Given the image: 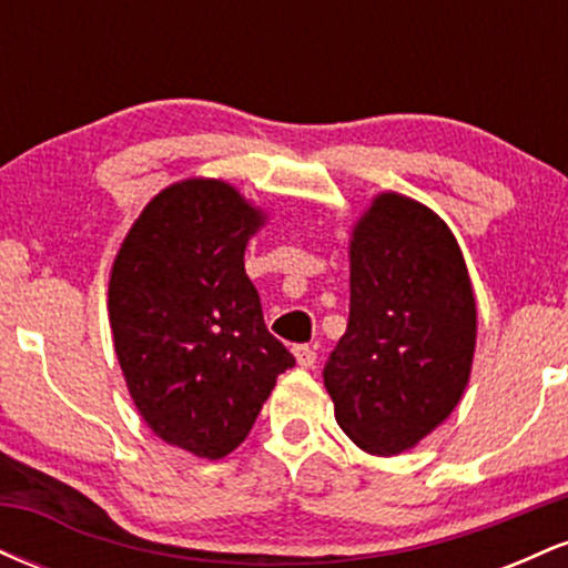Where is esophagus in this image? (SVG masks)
I'll return each mask as SVG.
<instances>
[{"label":"esophagus","instance_id":"obj_1","mask_svg":"<svg viewBox=\"0 0 568 568\" xmlns=\"http://www.w3.org/2000/svg\"><path fill=\"white\" fill-rule=\"evenodd\" d=\"M293 355H296V363L302 368H315L317 363V352L312 347H306V344H298L296 349H293Z\"/></svg>","mask_w":568,"mask_h":568}]
</instances>
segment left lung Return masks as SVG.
Wrapping results in <instances>:
<instances>
[{"mask_svg":"<svg viewBox=\"0 0 568 568\" xmlns=\"http://www.w3.org/2000/svg\"><path fill=\"white\" fill-rule=\"evenodd\" d=\"M475 296L446 221L382 192L349 240V323L323 368L336 422L376 456L414 448L470 382Z\"/></svg>","mask_w":568,"mask_h":568,"instance_id":"1","label":"left lung"}]
</instances>
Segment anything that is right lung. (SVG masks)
Listing matches in <instances>:
<instances>
[{
    "mask_svg": "<svg viewBox=\"0 0 568 568\" xmlns=\"http://www.w3.org/2000/svg\"><path fill=\"white\" fill-rule=\"evenodd\" d=\"M262 224L226 181L186 179L143 207L112 266L109 323L130 397L158 438L202 459L247 438L296 363L245 275Z\"/></svg>",
    "mask_w": 568,
    "mask_h": 568,
    "instance_id": "obj_1",
    "label": "right lung"
}]
</instances>
